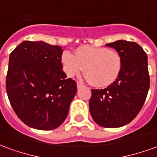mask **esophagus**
Segmentation results:
<instances>
[{"instance_id": "obj_1", "label": "esophagus", "mask_w": 157, "mask_h": 157, "mask_svg": "<svg viewBox=\"0 0 157 157\" xmlns=\"http://www.w3.org/2000/svg\"><path fill=\"white\" fill-rule=\"evenodd\" d=\"M76 84H77V88H81V87H82V86H83V84H82V82H77V83H76Z\"/></svg>"}]
</instances>
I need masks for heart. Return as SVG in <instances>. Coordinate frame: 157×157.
I'll return each instance as SVG.
<instances>
[{"label":"heart","instance_id":"obj_1","mask_svg":"<svg viewBox=\"0 0 157 157\" xmlns=\"http://www.w3.org/2000/svg\"><path fill=\"white\" fill-rule=\"evenodd\" d=\"M61 63L65 74L70 77L85 74L92 85L106 87L115 82L121 74L123 61L117 51L103 47L84 45L71 52L64 51Z\"/></svg>","mask_w":157,"mask_h":157}]
</instances>
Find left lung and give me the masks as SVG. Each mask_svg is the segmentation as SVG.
<instances>
[{
  "instance_id": "1",
  "label": "left lung",
  "mask_w": 157,
  "mask_h": 157,
  "mask_svg": "<svg viewBox=\"0 0 157 157\" xmlns=\"http://www.w3.org/2000/svg\"><path fill=\"white\" fill-rule=\"evenodd\" d=\"M121 55L123 67L115 82L104 89H92L89 109L93 120L105 128H118L137 116L150 87L147 55L135 42L107 44Z\"/></svg>"
}]
</instances>
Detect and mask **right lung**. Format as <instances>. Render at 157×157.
<instances>
[{"instance_id": "add662e5", "label": "right lung", "mask_w": 157, "mask_h": 157, "mask_svg": "<svg viewBox=\"0 0 157 157\" xmlns=\"http://www.w3.org/2000/svg\"><path fill=\"white\" fill-rule=\"evenodd\" d=\"M59 45L23 41L11 53L6 88L12 109L29 127L58 128L68 115L76 83L63 71Z\"/></svg>"}]
</instances>
